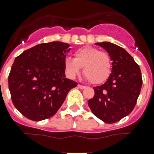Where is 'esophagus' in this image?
Here are the masks:
<instances>
[{"label":"esophagus","mask_w":154,"mask_h":154,"mask_svg":"<svg viewBox=\"0 0 154 154\" xmlns=\"http://www.w3.org/2000/svg\"><path fill=\"white\" fill-rule=\"evenodd\" d=\"M77 87H78V88H80V89H84V88H86L85 86H83V85H81V84L77 85Z\"/></svg>","instance_id":"34e87169"}]
</instances>
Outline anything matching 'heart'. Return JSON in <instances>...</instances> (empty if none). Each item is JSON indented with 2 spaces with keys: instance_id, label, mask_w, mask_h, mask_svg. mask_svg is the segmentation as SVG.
Returning a JSON list of instances; mask_svg holds the SVG:
<instances>
[{
  "instance_id": "obj_1",
  "label": "heart",
  "mask_w": 154,
  "mask_h": 154,
  "mask_svg": "<svg viewBox=\"0 0 154 154\" xmlns=\"http://www.w3.org/2000/svg\"><path fill=\"white\" fill-rule=\"evenodd\" d=\"M66 75L74 78L79 74L82 67L88 82L92 84L103 83L109 77L112 61L105 51L92 47H83L74 52V58L66 57L64 61Z\"/></svg>"
}]
</instances>
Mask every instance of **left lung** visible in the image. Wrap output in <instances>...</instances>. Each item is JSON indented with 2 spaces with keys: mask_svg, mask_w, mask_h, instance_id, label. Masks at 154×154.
I'll return each instance as SVG.
<instances>
[{
  "mask_svg": "<svg viewBox=\"0 0 154 154\" xmlns=\"http://www.w3.org/2000/svg\"><path fill=\"white\" fill-rule=\"evenodd\" d=\"M112 61V73L104 84L95 87L94 97L88 106L97 118L106 123H114L131 113L143 84L139 66L133 57L118 45L97 42Z\"/></svg>",
  "mask_w": 154,
  "mask_h": 154,
  "instance_id": "obj_1",
  "label": "left lung"
}]
</instances>
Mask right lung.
Masks as SVG:
<instances>
[{
  "instance_id": "add662e5",
  "label": "right lung",
  "mask_w": 154,
  "mask_h": 154,
  "mask_svg": "<svg viewBox=\"0 0 154 154\" xmlns=\"http://www.w3.org/2000/svg\"><path fill=\"white\" fill-rule=\"evenodd\" d=\"M70 45L52 42L36 45L16 57L8 77L15 107L32 121L54 116L77 83L65 77Z\"/></svg>"
}]
</instances>
